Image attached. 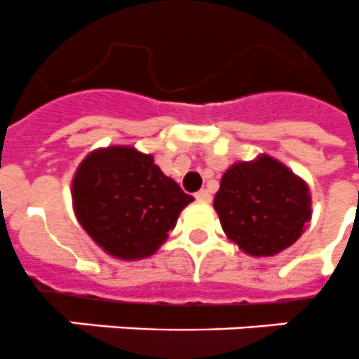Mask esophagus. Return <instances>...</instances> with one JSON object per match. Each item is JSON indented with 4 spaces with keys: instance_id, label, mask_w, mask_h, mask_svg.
<instances>
[{
    "instance_id": "1",
    "label": "esophagus",
    "mask_w": 359,
    "mask_h": 359,
    "mask_svg": "<svg viewBox=\"0 0 359 359\" xmlns=\"http://www.w3.org/2000/svg\"><path fill=\"white\" fill-rule=\"evenodd\" d=\"M195 199L199 201V203H210V201H212V195H210L208 189H201V191L195 194Z\"/></svg>"
}]
</instances>
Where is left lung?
<instances>
[{
  "label": "left lung",
  "instance_id": "8db88e82",
  "mask_svg": "<svg viewBox=\"0 0 359 359\" xmlns=\"http://www.w3.org/2000/svg\"><path fill=\"white\" fill-rule=\"evenodd\" d=\"M214 208L226 238L256 258L275 256L304 234L310 188L269 154L236 162L221 177Z\"/></svg>",
  "mask_w": 359,
  "mask_h": 359
}]
</instances>
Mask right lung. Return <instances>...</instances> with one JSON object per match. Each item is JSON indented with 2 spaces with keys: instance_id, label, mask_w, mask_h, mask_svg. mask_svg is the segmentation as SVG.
Wrapping results in <instances>:
<instances>
[{
  "instance_id": "1",
  "label": "right lung",
  "mask_w": 359,
  "mask_h": 359,
  "mask_svg": "<svg viewBox=\"0 0 359 359\" xmlns=\"http://www.w3.org/2000/svg\"><path fill=\"white\" fill-rule=\"evenodd\" d=\"M72 201L81 226L107 255L142 260L168 240L194 197L162 173L153 154L110 145L79 164Z\"/></svg>"
}]
</instances>
